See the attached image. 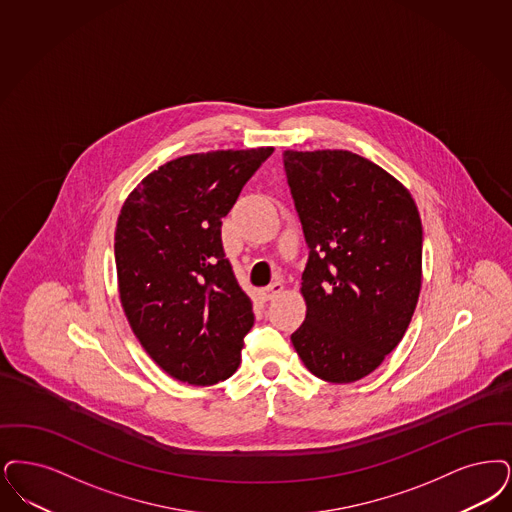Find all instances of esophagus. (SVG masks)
Masks as SVG:
<instances>
[{
  "label": "esophagus",
  "instance_id": "obj_1",
  "mask_svg": "<svg viewBox=\"0 0 512 512\" xmlns=\"http://www.w3.org/2000/svg\"><path fill=\"white\" fill-rule=\"evenodd\" d=\"M282 291H284V284H282V282H274V284H270V286L265 287V289H261V295H263L265 301H272V299H276Z\"/></svg>",
  "mask_w": 512,
  "mask_h": 512
}]
</instances>
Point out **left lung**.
I'll list each match as a JSON object with an SVG mask.
<instances>
[{
    "label": "left lung",
    "mask_w": 512,
    "mask_h": 512,
    "mask_svg": "<svg viewBox=\"0 0 512 512\" xmlns=\"http://www.w3.org/2000/svg\"><path fill=\"white\" fill-rule=\"evenodd\" d=\"M308 263L307 316L291 343L308 371L347 385L379 368L408 329L423 282V225L408 188L348 150H286Z\"/></svg>",
    "instance_id": "obj_1"
}]
</instances>
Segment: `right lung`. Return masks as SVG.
Returning a JSON list of instances; mask_svg holds the SVG:
<instances>
[{
  "label": "right lung",
  "instance_id": "1",
  "mask_svg": "<svg viewBox=\"0 0 512 512\" xmlns=\"http://www.w3.org/2000/svg\"><path fill=\"white\" fill-rule=\"evenodd\" d=\"M272 150L181 156L123 202L114 236L123 312L146 354L177 381L207 387L240 366L255 318L225 259L221 221Z\"/></svg>",
  "mask_w": 512,
  "mask_h": 512
}]
</instances>
